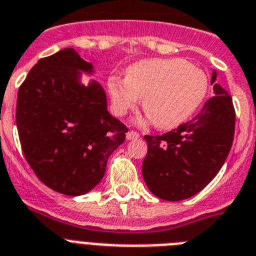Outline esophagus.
Listing matches in <instances>:
<instances>
[{
  "instance_id": "1",
  "label": "esophagus",
  "mask_w": 256,
  "mask_h": 256,
  "mask_svg": "<svg viewBox=\"0 0 256 256\" xmlns=\"http://www.w3.org/2000/svg\"><path fill=\"white\" fill-rule=\"evenodd\" d=\"M139 136H140V135H139V132L135 130H130L128 134H126V138H128V140H134V139H138Z\"/></svg>"
}]
</instances>
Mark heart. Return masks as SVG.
I'll return each instance as SVG.
<instances>
[{
    "label": "heart",
    "instance_id": "heart-1",
    "mask_svg": "<svg viewBox=\"0 0 256 256\" xmlns=\"http://www.w3.org/2000/svg\"><path fill=\"white\" fill-rule=\"evenodd\" d=\"M113 108L126 114L142 106L156 128L170 130L192 117L208 91V78L201 68L184 59H144L131 64L125 80H108Z\"/></svg>",
    "mask_w": 256,
    "mask_h": 256
}]
</instances>
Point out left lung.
<instances>
[{"instance_id":"left-lung-1","label":"left lung","mask_w":256,"mask_h":256,"mask_svg":"<svg viewBox=\"0 0 256 256\" xmlns=\"http://www.w3.org/2000/svg\"><path fill=\"white\" fill-rule=\"evenodd\" d=\"M214 96L190 121L162 135H146L148 152L143 161L144 182L166 201H182L198 193L219 172L234 136L232 96L215 84Z\"/></svg>"}]
</instances>
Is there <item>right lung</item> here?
<instances>
[{
	"instance_id": "obj_1",
	"label": "right lung",
	"mask_w": 256,
	"mask_h": 256,
	"mask_svg": "<svg viewBox=\"0 0 256 256\" xmlns=\"http://www.w3.org/2000/svg\"><path fill=\"white\" fill-rule=\"evenodd\" d=\"M92 66L73 48L42 58L18 91L16 126L26 162L55 192L81 196L102 180L128 128L106 110L98 82L80 84Z\"/></svg>"
}]
</instances>
